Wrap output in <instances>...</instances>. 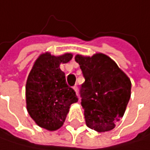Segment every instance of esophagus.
Masks as SVG:
<instances>
[{"label":"esophagus","mask_w":150,"mask_h":150,"mask_svg":"<svg viewBox=\"0 0 150 150\" xmlns=\"http://www.w3.org/2000/svg\"><path fill=\"white\" fill-rule=\"evenodd\" d=\"M73 89L75 90V93L77 94V93H78V88H77V86H74V87H73Z\"/></svg>","instance_id":"1"}]
</instances>
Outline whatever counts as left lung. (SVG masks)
<instances>
[{"label":"left lung","mask_w":150,"mask_h":150,"mask_svg":"<svg viewBox=\"0 0 150 150\" xmlns=\"http://www.w3.org/2000/svg\"><path fill=\"white\" fill-rule=\"evenodd\" d=\"M85 81L80 96L87 126L99 132L112 129L124 116L130 98L131 82L109 57H75Z\"/></svg>","instance_id":"1"}]
</instances>
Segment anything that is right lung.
Returning <instances> with one entry per match:
<instances>
[{"mask_svg":"<svg viewBox=\"0 0 150 150\" xmlns=\"http://www.w3.org/2000/svg\"><path fill=\"white\" fill-rule=\"evenodd\" d=\"M72 59V54L60 57L41 55L28 75L25 86L26 107L36 124L49 130L63 125L71 104L78 101L74 89L68 86L60 63Z\"/></svg>","mask_w":150,"mask_h":150,"instance_id":"1","label":"right lung"}]
</instances>
